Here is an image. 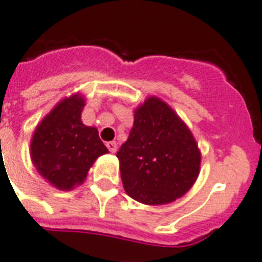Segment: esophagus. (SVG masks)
Wrapping results in <instances>:
<instances>
[{
    "mask_svg": "<svg viewBox=\"0 0 262 262\" xmlns=\"http://www.w3.org/2000/svg\"><path fill=\"white\" fill-rule=\"evenodd\" d=\"M107 148L110 149V152L115 154L116 149H118V144H116V142H108L107 143Z\"/></svg>",
    "mask_w": 262,
    "mask_h": 262,
    "instance_id": "1",
    "label": "esophagus"
}]
</instances>
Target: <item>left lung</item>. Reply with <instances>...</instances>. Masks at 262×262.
<instances>
[{
    "label": "left lung",
    "instance_id": "left-lung-1",
    "mask_svg": "<svg viewBox=\"0 0 262 262\" xmlns=\"http://www.w3.org/2000/svg\"><path fill=\"white\" fill-rule=\"evenodd\" d=\"M116 158L124 191L146 205L178 200L200 173L195 136L175 110L155 95L135 107L134 126Z\"/></svg>",
    "mask_w": 262,
    "mask_h": 262
}]
</instances>
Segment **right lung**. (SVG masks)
<instances>
[{
	"label": "right lung",
	"mask_w": 262,
	"mask_h": 262,
	"mask_svg": "<svg viewBox=\"0 0 262 262\" xmlns=\"http://www.w3.org/2000/svg\"><path fill=\"white\" fill-rule=\"evenodd\" d=\"M83 94L61 99L38 123L30 140V159L46 183L61 191H71L84 183L99 156L108 149L95 127L83 124Z\"/></svg>",
	"instance_id": "1"
}]
</instances>
